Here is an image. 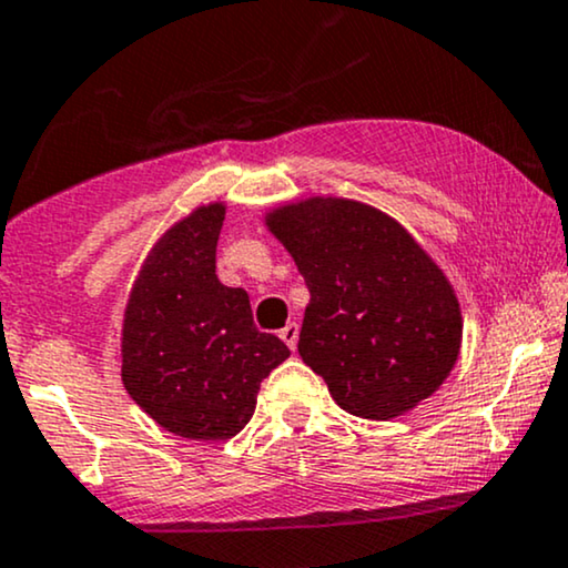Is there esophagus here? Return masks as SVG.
<instances>
[{
  "mask_svg": "<svg viewBox=\"0 0 568 568\" xmlns=\"http://www.w3.org/2000/svg\"><path fill=\"white\" fill-rule=\"evenodd\" d=\"M280 338H283L285 344H288L291 349H296V342H298V325L296 323H288L283 331H280Z\"/></svg>",
  "mask_w": 568,
  "mask_h": 568,
  "instance_id": "1",
  "label": "esophagus"
}]
</instances>
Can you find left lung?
<instances>
[{"label":"left lung","instance_id":"obj_1","mask_svg":"<svg viewBox=\"0 0 568 568\" xmlns=\"http://www.w3.org/2000/svg\"><path fill=\"white\" fill-rule=\"evenodd\" d=\"M264 224L310 288L298 355L347 414L395 419L448 379L459 298L406 226L344 197L288 202Z\"/></svg>","mask_w":568,"mask_h":568}]
</instances>
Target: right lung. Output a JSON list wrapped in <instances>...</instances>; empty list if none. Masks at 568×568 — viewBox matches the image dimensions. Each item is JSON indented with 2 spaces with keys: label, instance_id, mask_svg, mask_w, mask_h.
Segmentation results:
<instances>
[{
  "label": "right lung",
  "instance_id": "obj_1",
  "mask_svg": "<svg viewBox=\"0 0 568 568\" xmlns=\"http://www.w3.org/2000/svg\"><path fill=\"white\" fill-rule=\"evenodd\" d=\"M226 205L194 207L141 264L122 321V384L139 406L189 440H226L253 410L262 382L291 349L253 325L243 288L216 277Z\"/></svg>",
  "mask_w": 568,
  "mask_h": 568
}]
</instances>
